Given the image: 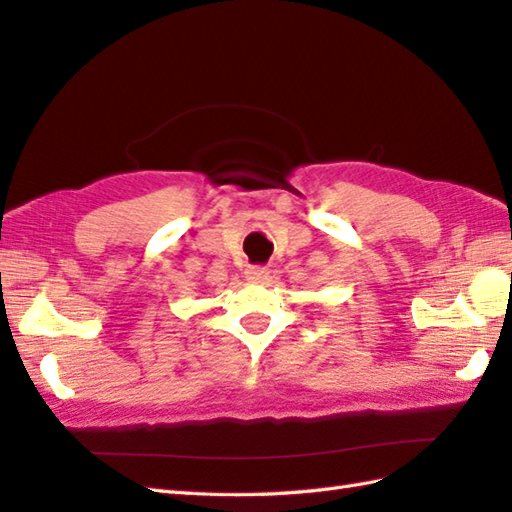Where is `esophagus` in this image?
<instances>
[{
	"instance_id": "1",
	"label": "esophagus",
	"mask_w": 512,
	"mask_h": 512,
	"mask_svg": "<svg viewBox=\"0 0 512 512\" xmlns=\"http://www.w3.org/2000/svg\"><path fill=\"white\" fill-rule=\"evenodd\" d=\"M268 275H270V270L266 266L246 268V279L253 281V284H264V281H268Z\"/></svg>"
}]
</instances>
